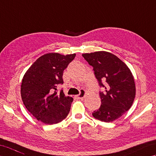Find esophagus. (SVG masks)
I'll use <instances>...</instances> for the list:
<instances>
[{"label": "esophagus", "mask_w": 156, "mask_h": 156, "mask_svg": "<svg viewBox=\"0 0 156 156\" xmlns=\"http://www.w3.org/2000/svg\"><path fill=\"white\" fill-rule=\"evenodd\" d=\"M87 94V92H86L85 90L84 89H81V91H80V94L77 95L76 97H77V98L78 99H82L84 98V97L85 96V95Z\"/></svg>", "instance_id": "1"}]
</instances>
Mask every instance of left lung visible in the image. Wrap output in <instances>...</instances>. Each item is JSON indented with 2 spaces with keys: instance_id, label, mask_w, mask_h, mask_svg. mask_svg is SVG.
I'll list each match as a JSON object with an SVG mask.
<instances>
[{
  "instance_id": "1",
  "label": "left lung",
  "mask_w": 156,
  "mask_h": 156,
  "mask_svg": "<svg viewBox=\"0 0 156 156\" xmlns=\"http://www.w3.org/2000/svg\"><path fill=\"white\" fill-rule=\"evenodd\" d=\"M93 67L95 75L105 92H100L101 105L92 113L95 119L112 122L122 117L132 105L136 84L129 68L115 55L96 51L82 55Z\"/></svg>"
}]
</instances>
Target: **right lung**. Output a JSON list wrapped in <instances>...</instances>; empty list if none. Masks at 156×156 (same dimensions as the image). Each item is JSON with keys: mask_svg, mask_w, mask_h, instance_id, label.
I'll return each mask as SVG.
<instances>
[{"mask_svg": "<svg viewBox=\"0 0 156 156\" xmlns=\"http://www.w3.org/2000/svg\"><path fill=\"white\" fill-rule=\"evenodd\" d=\"M76 54H44L38 58L23 76L20 95L27 109L44 124L61 122L70 112L71 97L63 91L57 93V85L63 83V71Z\"/></svg>", "mask_w": 156, "mask_h": 156, "instance_id": "right-lung-1", "label": "right lung"}]
</instances>
